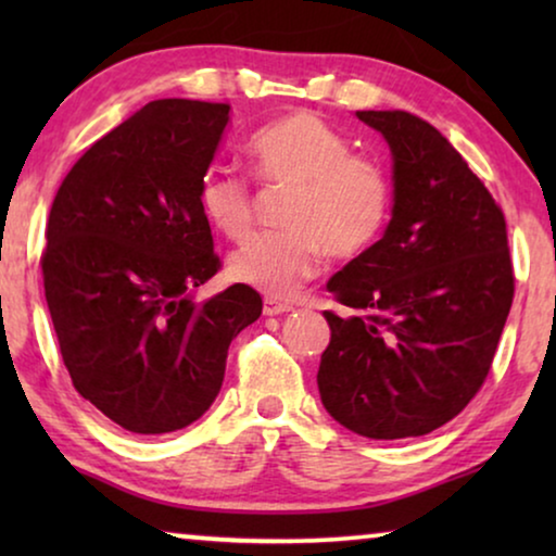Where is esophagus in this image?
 Listing matches in <instances>:
<instances>
[{"instance_id":"esophagus-1","label":"esophagus","mask_w":556,"mask_h":556,"mask_svg":"<svg viewBox=\"0 0 556 556\" xmlns=\"http://www.w3.org/2000/svg\"><path fill=\"white\" fill-rule=\"evenodd\" d=\"M293 306L288 301H278L273 299V295H265L263 301V314L265 316H278V314H286V311H291Z\"/></svg>"}]
</instances>
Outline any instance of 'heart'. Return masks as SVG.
<instances>
[{
	"instance_id": "1",
	"label": "heart",
	"mask_w": 556,
	"mask_h": 556,
	"mask_svg": "<svg viewBox=\"0 0 556 556\" xmlns=\"http://www.w3.org/2000/svg\"><path fill=\"white\" fill-rule=\"evenodd\" d=\"M257 179L286 185L283 225L263 232L230 257V276L273 299H286L321 270L324 255L349 261L382 238L392 217V179L377 159L352 154L346 136L308 111L257 128L245 143ZM202 217L219 235L242 240L253 227L255 202L248 179L210 169L197 187Z\"/></svg>"
}]
</instances>
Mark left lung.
<instances>
[{"instance_id":"8db88e82","label":"left lung","mask_w":556,"mask_h":556,"mask_svg":"<svg viewBox=\"0 0 556 556\" xmlns=\"http://www.w3.org/2000/svg\"><path fill=\"white\" fill-rule=\"evenodd\" d=\"M394 159L384 238L329 280L346 314L324 311L331 341L318 392L356 435H428L489 377L514 301L498 202L435 126L407 111H356Z\"/></svg>"}]
</instances>
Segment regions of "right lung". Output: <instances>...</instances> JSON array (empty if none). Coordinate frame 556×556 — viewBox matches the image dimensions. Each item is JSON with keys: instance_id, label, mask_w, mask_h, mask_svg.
<instances>
[{"instance_id": "right-lung-1", "label": "right lung", "mask_w": 556, "mask_h": 556, "mask_svg": "<svg viewBox=\"0 0 556 556\" xmlns=\"http://www.w3.org/2000/svg\"><path fill=\"white\" fill-rule=\"evenodd\" d=\"M227 118V103H147L73 164L50 207L40 265L67 375L139 435L207 413L230 341L263 311L242 283L192 299L223 268L197 187Z\"/></svg>"}]
</instances>
